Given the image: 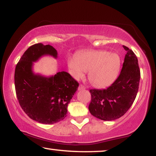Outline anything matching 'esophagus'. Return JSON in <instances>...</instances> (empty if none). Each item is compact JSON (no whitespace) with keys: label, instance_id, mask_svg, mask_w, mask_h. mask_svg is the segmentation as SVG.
Here are the masks:
<instances>
[{"label":"esophagus","instance_id":"obj_1","mask_svg":"<svg viewBox=\"0 0 156 156\" xmlns=\"http://www.w3.org/2000/svg\"><path fill=\"white\" fill-rule=\"evenodd\" d=\"M86 89V87H85L84 85L82 84L80 85V87H79V88H78L79 90H83V89Z\"/></svg>","mask_w":156,"mask_h":156}]
</instances>
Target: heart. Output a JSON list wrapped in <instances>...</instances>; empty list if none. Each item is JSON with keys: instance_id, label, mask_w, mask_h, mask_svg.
I'll use <instances>...</instances> for the list:
<instances>
[{"instance_id": "obj_1", "label": "heart", "mask_w": 156, "mask_h": 156, "mask_svg": "<svg viewBox=\"0 0 156 156\" xmlns=\"http://www.w3.org/2000/svg\"><path fill=\"white\" fill-rule=\"evenodd\" d=\"M68 67L74 78H82L88 72L89 82L94 86L104 88L116 80L121 67L118 55L105 50H89L81 52L76 58L68 59Z\"/></svg>"}]
</instances>
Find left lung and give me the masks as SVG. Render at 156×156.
<instances>
[{
	"label": "left lung",
	"instance_id": "obj_1",
	"mask_svg": "<svg viewBox=\"0 0 156 156\" xmlns=\"http://www.w3.org/2000/svg\"><path fill=\"white\" fill-rule=\"evenodd\" d=\"M126 51L121 73L108 88L90 89L89 110L92 116L104 121H112L123 116L129 109L139 87L140 72L136 55L131 49Z\"/></svg>",
	"mask_w": 156,
	"mask_h": 156
}]
</instances>
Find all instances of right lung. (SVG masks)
<instances>
[{
  "label": "right lung",
  "mask_w": 156,
  "mask_h": 156,
  "mask_svg": "<svg viewBox=\"0 0 156 156\" xmlns=\"http://www.w3.org/2000/svg\"><path fill=\"white\" fill-rule=\"evenodd\" d=\"M44 55L57 57V53L52 46L42 43L33 44L25 51L16 65L15 87L19 104L30 118L52 124L67 116V106L79 83L65 71L49 78L34 74L33 62Z\"/></svg>",
  "instance_id": "right-lung-1"
}]
</instances>
